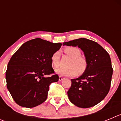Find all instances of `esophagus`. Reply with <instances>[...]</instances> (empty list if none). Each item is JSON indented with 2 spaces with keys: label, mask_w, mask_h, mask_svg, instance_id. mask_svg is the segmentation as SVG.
Returning a JSON list of instances; mask_svg holds the SVG:
<instances>
[{
  "label": "esophagus",
  "mask_w": 121,
  "mask_h": 121,
  "mask_svg": "<svg viewBox=\"0 0 121 121\" xmlns=\"http://www.w3.org/2000/svg\"><path fill=\"white\" fill-rule=\"evenodd\" d=\"M64 79V78H63L62 76H60L59 77V81H62Z\"/></svg>",
  "instance_id": "1"
}]
</instances>
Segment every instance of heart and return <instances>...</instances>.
<instances>
[{
    "mask_svg": "<svg viewBox=\"0 0 121 121\" xmlns=\"http://www.w3.org/2000/svg\"><path fill=\"white\" fill-rule=\"evenodd\" d=\"M64 53L72 59L69 69L59 68L55 70L56 73L63 76H73L78 72L81 74L84 73L87 67V62L84 57L81 56V51L76 47H69L64 49ZM60 58L59 51H56L51 57V62L54 68H57L59 65Z\"/></svg>",
    "mask_w": 121,
    "mask_h": 121,
    "instance_id": "obj_1",
    "label": "heart"
}]
</instances>
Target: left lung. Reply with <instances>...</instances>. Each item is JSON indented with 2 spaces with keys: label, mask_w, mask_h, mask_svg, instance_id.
<instances>
[{
  "label": "left lung",
  "mask_w": 121,
  "mask_h": 121,
  "mask_svg": "<svg viewBox=\"0 0 121 121\" xmlns=\"http://www.w3.org/2000/svg\"><path fill=\"white\" fill-rule=\"evenodd\" d=\"M63 45L80 48L87 62L84 73L71 79L68 98L78 107L95 106L105 98L110 88L113 68L108 53L97 42L85 38L64 42Z\"/></svg>",
  "instance_id": "obj_1"
}]
</instances>
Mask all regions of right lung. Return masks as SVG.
Listing matches in <instances>:
<instances>
[{
	"label": "right lung",
	"instance_id": "1",
	"mask_svg": "<svg viewBox=\"0 0 121 121\" xmlns=\"http://www.w3.org/2000/svg\"><path fill=\"white\" fill-rule=\"evenodd\" d=\"M60 43H52L40 38L27 41L9 60L6 71V86L16 103L33 108L47 98L49 86L57 82L51 62V56L58 51Z\"/></svg>",
	"mask_w": 121,
	"mask_h": 121
}]
</instances>
